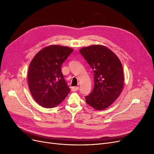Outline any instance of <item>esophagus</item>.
Returning <instances> with one entry per match:
<instances>
[{
  "label": "esophagus",
  "instance_id": "34e87169",
  "mask_svg": "<svg viewBox=\"0 0 154 154\" xmlns=\"http://www.w3.org/2000/svg\"><path fill=\"white\" fill-rule=\"evenodd\" d=\"M78 89H79V87H73L71 88V91H73V92L77 91H78Z\"/></svg>",
  "mask_w": 154,
  "mask_h": 154
}]
</instances>
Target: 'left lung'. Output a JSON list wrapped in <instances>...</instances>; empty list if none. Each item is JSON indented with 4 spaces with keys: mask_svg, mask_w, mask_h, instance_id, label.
<instances>
[{
    "mask_svg": "<svg viewBox=\"0 0 154 154\" xmlns=\"http://www.w3.org/2000/svg\"><path fill=\"white\" fill-rule=\"evenodd\" d=\"M94 72V85L86 103L101 110L114 103L122 92L124 84L122 64L119 59L108 48L92 45L80 49Z\"/></svg>",
    "mask_w": 154,
    "mask_h": 154,
    "instance_id": "left-lung-1",
    "label": "left lung"
}]
</instances>
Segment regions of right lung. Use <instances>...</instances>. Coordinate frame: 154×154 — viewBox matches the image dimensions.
<instances>
[{
  "mask_svg": "<svg viewBox=\"0 0 154 154\" xmlns=\"http://www.w3.org/2000/svg\"><path fill=\"white\" fill-rule=\"evenodd\" d=\"M72 51L66 46L52 45L40 50L31 60L27 73L28 85L32 97L40 106L53 108L70 92L61 67Z\"/></svg>",
  "mask_w": 154,
  "mask_h": 154,
  "instance_id": "1",
  "label": "right lung"
}]
</instances>
